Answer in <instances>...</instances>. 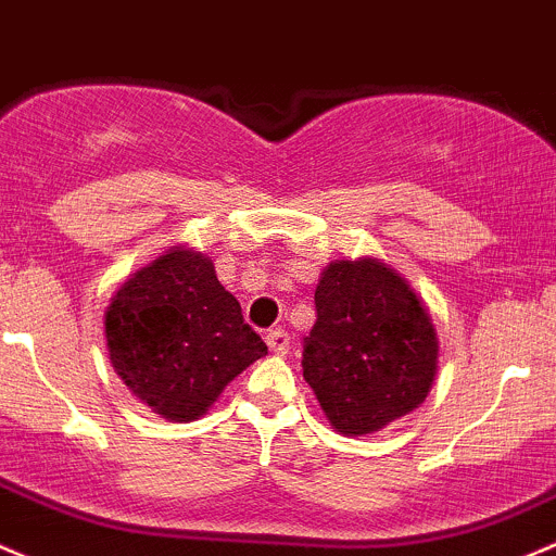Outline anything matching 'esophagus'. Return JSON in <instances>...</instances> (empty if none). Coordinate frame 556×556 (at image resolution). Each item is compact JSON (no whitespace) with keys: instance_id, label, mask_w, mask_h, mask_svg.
Here are the masks:
<instances>
[{"instance_id":"1","label":"esophagus","mask_w":556,"mask_h":556,"mask_svg":"<svg viewBox=\"0 0 556 556\" xmlns=\"http://www.w3.org/2000/svg\"><path fill=\"white\" fill-rule=\"evenodd\" d=\"M266 343L271 352L277 354H288L290 349V332L282 330V327H274V330L266 332Z\"/></svg>"}]
</instances>
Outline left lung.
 <instances>
[{"label":"left lung","mask_w":556,"mask_h":556,"mask_svg":"<svg viewBox=\"0 0 556 556\" xmlns=\"http://www.w3.org/2000/svg\"><path fill=\"white\" fill-rule=\"evenodd\" d=\"M303 378L341 434H372L416 410L437 372V332L410 285L381 261H338L314 293Z\"/></svg>","instance_id":"1"}]
</instances>
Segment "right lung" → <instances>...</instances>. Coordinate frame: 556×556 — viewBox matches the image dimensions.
Returning <instances> with one entry per match:
<instances>
[{
  "label": "right lung",
  "instance_id": "right-lung-1",
  "mask_svg": "<svg viewBox=\"0 0 556 556\" xmlns=\"http://www.w3.org/2000/svg\"><path fill=\"white\" fill-rule=\"evenodd\" d=\"M106 343L116 376L167 420L200 418L226 383L268 352L213 261L184 248L116 290Z\"/></svg>",
  "mask_w": 556,
  "mask_h": 556
}]
</instances>
